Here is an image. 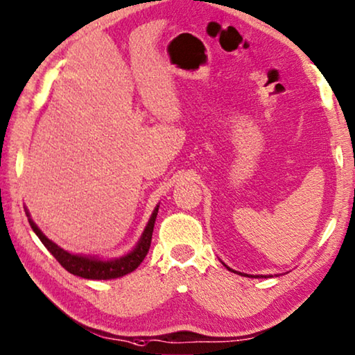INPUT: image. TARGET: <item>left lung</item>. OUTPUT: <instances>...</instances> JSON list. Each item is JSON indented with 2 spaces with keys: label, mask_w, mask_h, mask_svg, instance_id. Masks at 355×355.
I'll use <instances>...</instances> for the list:
<instances>
[{
  "label": "left lung",
  "mask_w": 355,
  "mask_h": 355,
  "mask_svg": "<svg viewBox=\"0 0 355 355\" xmlns=\"http://www.w3.org/2000/svg\"><path fill=\"white\" fill-rule=\"evenodd\" d=\"M227 267V266H226ZM229 268V267H227ZM230 270V272H234V273H237V272H235V270H232V268H229ZM240 275H243V277H250V275H245V273H240ZM250 278H254V277H252V275H251V277ZM257 278H261V277H257Z\"/></svg>",
  "instance_id": "obj_1"
}]
</instances>
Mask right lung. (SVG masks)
Returning <instances> with one entry per match:
<instances>
[{
    "instance_id": "obj_1",
    "label": "right lung",
    "mask_w": 355,
    "mask_h": 355,
    "mask_svg": "<svg viewBox=\"0 0 355 355\" xmlns=\"http://www.w3.org/2000/svg\"><path fill=\"white\" fill-rule=\"evenodd\" d=\"M157 208H159V205H156L153 213H151L150 221L147 224V227H145L139 243L136 245V248H134L131 252H128L126 256H121L118 259H110V261H103V259H98L94 256L92 257V256L72 254V252L64 251L63 248H60L58 245L53 243L52 240H49L46 235L41 232V229L36 226L28 211H26V216H28V221H30L31 229L35 230V234L37 235L39 240L42 241L44 246L52 252V256L67 270V272L87 279H114V278L125 277V275L134 272V270L140 266V262L144 261L145 256H147L151 245V235H153Z\"/></svg>"
}]
</instances>
